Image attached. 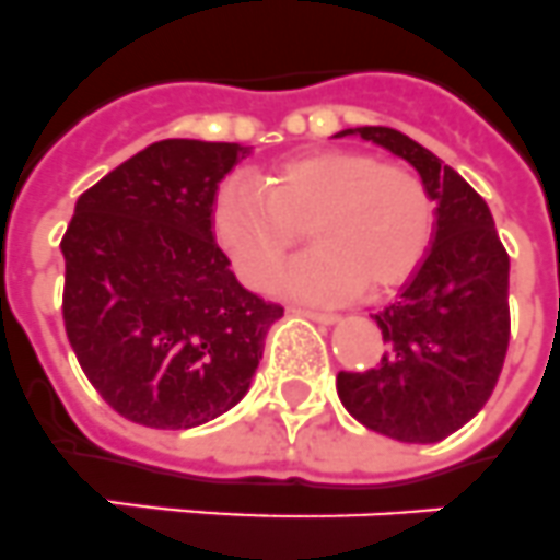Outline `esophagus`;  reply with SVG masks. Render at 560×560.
<instances>
[{
  "mask_svg": "<svg viewBox=\"0 0 560 560\" xmlns=\"http://www.w3.org/2000/svg\"><path fill=\"white\" fill-rule=\"evenodd\" d=\"M295 313L304 318H313V322H318V324H338L336 313H322V310H304V307H299Z\"/></svg>",
  "mask_w": 560,
  "mask_h": 560,
  "instance_id": "esophagus-1",
  "label": "esophagus"
}]
</instances>
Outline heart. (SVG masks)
Returning <instances> with one entry per match:
<instances>
[{
  "label": "heart",
  "mask_w": 560,
  "mask_h": 560,
  "mask_svg": "<svg viewBox=\"0 0 560 560\" xmlns=\"http://www.w3.org/2000/svg\"><path fill=\"white\" fill-rule=\"evenodd\" d=\"M261 190L228 182L213 205V233L250 288H265L307 228L316 250L281 272L276 290L302 299H345L401 284L432 236V196L404 164L359 150L284 159L258 176Z\"/></svg>",
  "instance_id": "heart-1"
}]
</instances>
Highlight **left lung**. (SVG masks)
Returning a JSON list of instances; mask_svg holds the SVG:
<instances>
[{
	"instance_id": "8db88e82",
	"label": "left lung",
	"mask_w": 560,
	"mask_h": 560,
	"mask_svg": "<svg viewBox=\"0 0 560 560\" xmlns=\"http://www.w3.org/2000/svg\"><path fill=\"white\" fill-rule=\"evenodd\" d=\"M336 136L404 159L435 205L432 247L373 322L382 359L364 373H338L336 389L355 421L387 439L435 444L478 416L495 389L510 345V256L487 201L432 150L393 128Z\"/></svg>"
}]
</instances>
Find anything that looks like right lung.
<instances>
[{
    "label": "right lung",
    "mask_w": 560,
    "mask_h": 560,
    "mask_svg": "<svg viewBox=\"0 0 560 560\" xmlns=\"http://www.w3.org/2000/svg\"><path fill=\"white\" fill-rule=\"evenodd\" d=\"M247 153L164 139L79 196L65 330L98 396L136 424L190 430L236 407L284 316L238 284L213 236L215 192Z\"/></svg>",
    "instance_id": "add662e5"
}]
</instances>
